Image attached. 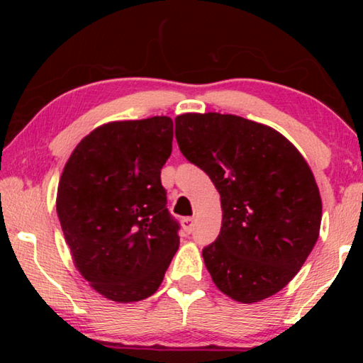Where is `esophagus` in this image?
Masks as SVG:
<instances>
[{
	"label": "esophagus",
	"mask_w": 363,
	"mask_h": 363,
	"mask_svg": "<svg viewBox=\"0 0 363 363\" xmlns=\"http://www.w3.org/2000/svg\"><path fill=\"white\" fill-rule=\"evenodd\" d=\"M194 227H195V223L192 218H184L182 219V229L186 233H192L194 232Z\"/></svg>",
	"instance_id": "obj_1"
}]
</instances>
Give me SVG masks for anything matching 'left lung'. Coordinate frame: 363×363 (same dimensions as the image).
I'll return each mask as SVG.
<instances>
[{
    "instance_id": "1",
    "label": "left lung",
    "mask_w": 363,
    "mask_h": 363,
    "mask_svg": "<svg viewBox=\"0 0 363 363\" xmlns=\"http://www.w3.org/2000/svg\"><path fill=\"white\" fill-rule=\"evenodd\" d=\"M177 145L210 176L223 227L203 248L220 291L243 304L288 285L318 238L322 199L309 164L274 128L237 115L176 116Z\"/></svg>"
}]
</instances>
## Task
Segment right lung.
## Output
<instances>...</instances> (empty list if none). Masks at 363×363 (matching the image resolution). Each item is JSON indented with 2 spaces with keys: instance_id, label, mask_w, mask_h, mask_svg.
Instances as JSON below:
<instances>
[{
  "instance_id": "1",
  "label": "right lung",
  "mask_w": 363,
  "mask_h": 363,
  "mask_svg": "<svg viewBox=\"0 0 363 363\" xmlns=\"http://www.w3.org/2000/svg\"><path fill=\"white\" fill-rule=\"evenodd\" d=\"M173 120L112 121L82 139L57 187V216L79 274L116 303L152 296L179 248L160 173Z\"/></svg>"
}]
</instances>
